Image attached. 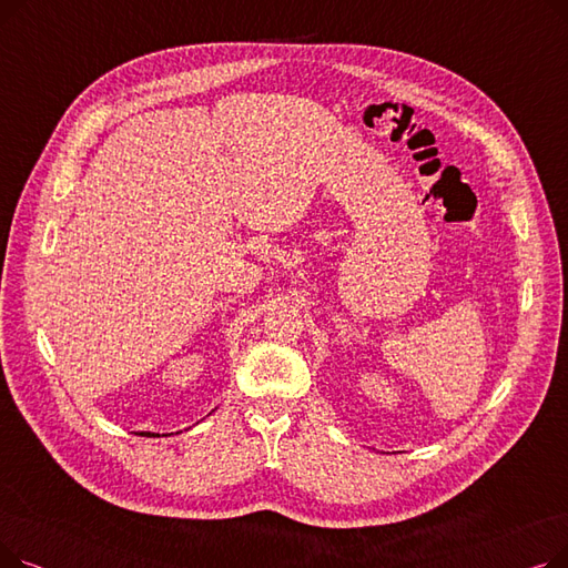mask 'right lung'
<instances>
[{
	"mask_svg": "<svg viewBox=\"0 0 568 568\" xmlns=\"http://www.w3.org/2000/svg\"><path fill=\"white\" fill-rule=\"evenodd\" d=\"M179 433V430H176ZM138 435H144V437H161V433H152V430H140ZM168 435H172V433H165L163 437H168Z\"/></svg>",
	"mask_w": 568,
	"mask_h": 568,
	"instance_id": "1",
	"label": "right lung"
}]
</instances>
